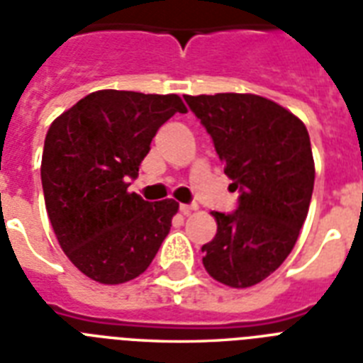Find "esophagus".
Segmentation results:
<instances>
[{"label": "esophagus", "mask_w": 363, "mask_h": 363, "mask_svg": "<svg viewBox=\"0 0 363 363\" xmlns=\"http://www.w3.org/2000/svg\"><path fill=\"white\" fill-rule=\"evenodd\" d=\"M179 209H181V213L182 215H190V213H192V211H196L198 209V205L196 203H181V207H179Z\"/></svg>", "instance_id": "esophagus-1"}]
</instances>
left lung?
Returning a JSON list of instances; mask_svg holds the SVG:
<instances>
[{"label":"left lung","instance_id":"left-lung-1","mask_svg":"<svg viewBox=\"0 0 363 363\" xmlns=\"http://www.w3.org/2000/svg\"><path fill=\"white\" fill-rule=\"evenodd\" d=\"M184 101L239 190L238 209L213 213L218 228L201 247L205 269L226 286H254L292 252L307 218L315 186L307 128L254 94L184 96Z\"/></svg>","mask_w":363,"mask_h":363}]
</instances>
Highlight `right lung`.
I'll return each mask as SVG.
<instances>
[{"instance_id":"obj_1","label":"right lung","mask_w":363,"mask_h":363,"mask_svg":"<svg viewBox=\"0 0 363 363\" xmlns=\"http://www.w3.org/2000/svg\"><path fill=\"white\" fill-rule=\"evenodd\" d=\"M175 113H186L175 94L98 90L48 128L41 162L48 218L65 256L96 282L139 277L169 233L175 199L152 203L128 186Z\"/></svg>"}]
</instances>
